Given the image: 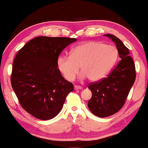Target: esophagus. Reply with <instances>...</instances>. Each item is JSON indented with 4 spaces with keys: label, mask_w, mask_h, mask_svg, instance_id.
Listing matches in <instances>:
<instances>
[{
    "label": "esophagus",
    "mask_w": 148,
    "mask_h": 148,
    "mask_svg": "<svg viewBox=\"0 0 148 148\" xmlns=\"http://www.w3.org/2000/svg\"><path fill=\"white\" fill-rule=\"evenodd\" d=\"M82 88H83L80 86H74V89L75 90H81Z\"/></svg>",
    "instance_id": "1"
}]
</instances>
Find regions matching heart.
Listing matches in <instances>:
<instances>
[{
  "label": "heart",
  "mask_w": 148,
  "mask_h": 148,
  "mask_svg": "<svg viewBox=\"0 0 148 148\" xmlns=\"http://www.w3.org/2000/svg\"><path fill=\"white\" fill-rule=\"evenodd\" d=\"M118 58V51L113 45L88 42L72 49L70 56H60L57 66L67 81H73L81 67V79L98 81L111 70Z\"/></svg>",
  "instance_id": "b5f03b06"
}]
</instances>
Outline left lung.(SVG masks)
<instances>
[{"instance_id": "left-lung-1", "label": "left lung", "mask_w": 148, "mask_h": 148, "mask_svg": "<svg viewBox=\"0 0 148 148\" xmlns=\"http://www.w3.org/2000/svg\"><path fill=\"white\" fill-rule=\"evenodd\" d=\"M104 36L115 44L121 60L106 78L88 86L92 97L88 106L92 114L100 118L110 116L121 109L136 79L135 64L129 49L115 35Z\"/></svg>"}]
</instances>
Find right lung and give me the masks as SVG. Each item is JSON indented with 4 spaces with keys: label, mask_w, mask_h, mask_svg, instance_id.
<instances>
[{
    "label": "right lung",
    "mask_w": 148,
    "mask_h": 148,
    "mask_svg": "<svg viewBox=\"0 0 148 148\" xmlns=\"http://www.w3.org/2000/svg\"><path fill=\"white\" fill-rule=\"evenodd\" d=\"M76 40L37 37L27 42L15 56L12 87L22 108L36 118L47 120L56 116L74 90L58 68L57 60L62 50Z\"/></svg>",
    "instance_id": "right-lung-1"
}]
</instances>
